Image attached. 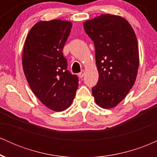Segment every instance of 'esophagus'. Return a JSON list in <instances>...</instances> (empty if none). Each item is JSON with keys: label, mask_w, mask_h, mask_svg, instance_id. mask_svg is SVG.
I'll return each mask as SVG.
<instances>
[{"label": "esophagus", "mask_w": 157, "mask_h": 157, "mask_svg": "<svg viewBox=\"0 0 157 157\" xmlns=\"http://www.w3.org/2000/svg\"><path fill=\"white\" fill-rule=\"evenodd\" d=\"M85 71L84 70H82V71H81L80 73H79L78 74V77H79V78H80V79H82V77H83V76H84V75H85Z\"/></svg>", "instance_id": "esophagus-1"}]
</instances>
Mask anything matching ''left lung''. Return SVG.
I'll list each match as a JSON object with an SVG mask.
<instances>
[{
    "label": "left lung",
    "instance_id": "left-lung-1",
    "mask_svg": "<svg viewBox=\"0 0 157 157\" xmlns=\"http://www.w3.org/2000/svg\"><path fill=\"white\" fill-rule=\"evenodd\" d=\"M85 32L94 41L99 73L92 94L99 106L112 109L134 86L139 68V48L131 24L119 15L105 14L86 21Z\"/></svg>",
    "mask_w": 157,
    "mask_h": 157
}]
</instances>
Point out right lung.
<instances>
[{
    "label": "right lung",
    "instance_id": "obj_1",
    "mask_svg": "<svg viewBox=\"0 0 157 157\" xmlns=\"http://www.w3.org/2000/svg\"><path fill=\"white\" fill-rule=\"evenodd\" d=\"M72 23L40 21L30 29L23 46L22 64L32 91L49 109L62 111L72 103L78 78L67 70L63 48Z\"/></svg>",
    "mask_w": 157,
    "mask_h": 157
}]
</instances>
